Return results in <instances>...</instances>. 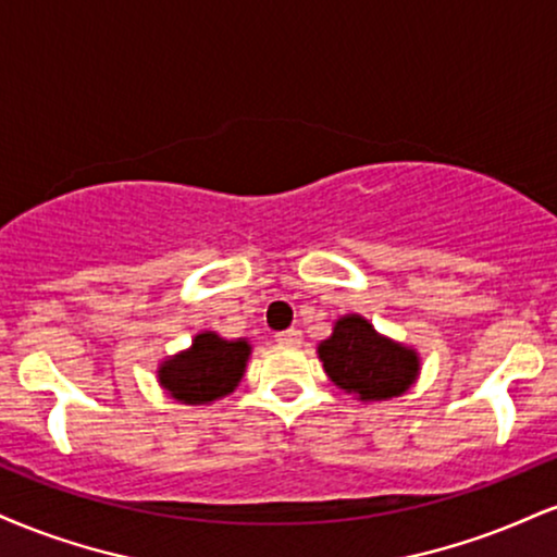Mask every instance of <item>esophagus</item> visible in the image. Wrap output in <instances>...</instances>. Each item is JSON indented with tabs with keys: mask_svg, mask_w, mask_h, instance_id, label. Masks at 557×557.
Returning a JSON list of instances; mask_svg holds the SVG:
<instances>
[{
	"mask_svg": "<svg viewBox=\"0 0 557 557\" xmlns=\"http://www.w3.org/2000/svg\"><path fill=\"white\" fill-rule=\"evenodd\" d=\"M274 337H277V343L280 345H290V347H296V345H300V332L298 330H285V332H277L274 334Z\"/></svg>",
	"mask_w": 557,
	"mask_h": 557,
	"instance_id": "34e87169",
	"label": "esophagus"
}]
</instances>
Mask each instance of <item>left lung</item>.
<instances>
[{
  "instance_id": "1",
  "label": "left lung",
  "mask_w": 557,
  "mask_h": 557,
  "mask_svg": "<svg viewBox=\"0 0 557 557\" xmlns=\"http://www.w3.org/2000/svg\"><path fill=\"white\" fill-rule=\"evenodd\" d=\"M317 352L332 384L358 401L401 397L420 376L418 350L381 334L360 313L334 321L332 334L321 339Z\"/></svg>"
}]
</instances>
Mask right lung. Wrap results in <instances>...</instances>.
<instances>
[{
    "label": "right lung",
    "mask_w": 557,
    "mask_h": 557,
    "mask_svg": "<svg viewBox=\"0 0 557 557\" xmlns=\"http://www.w3.org/2000/svg\"><path fill=\"white\" fill-rule=\"evenodd\" d=\"M249 358L251 343L246 337L225 339L218 332H199L186 350L158 366V384L181 405H212L236 392Z\"/></svg>",
    "instance_id": "obj_1"
}]
</instances>
